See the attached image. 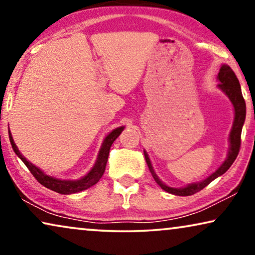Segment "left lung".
Wrapping results in <instances>:
<instances>
[{
	"label": "left lung",
	"mask_w": 255,
	"mask_h": 255,
	"mask_svg": "<svg viewBox=\"0 0 255 255\" xmlns=\"http://www.w3.org/2000/svg\"><path fill=\"white\" fill-rule=\"evenodd\" d=\"M218 81L221 82V83L218 84V88L222 89V90L225 92V95L229 97V99L231 100L232 105L235 107V123L230 132V150H229V156L216 172H214L210 177L204 179L203 181L198 182V184L188 185L184 188H172V187H168L166 185H164L163 182L159 180L155 172H153V168L151 166V163H150L148 153L144 151L145 162L148 164L149 170L151 172L155 181L160 186V188H163L164 191L171 193V194L179 195V196H188L200 192L201 189H203L206 186L209 185L210 182L215 180L217 177L224 174L225 172L230 168L231 165L234 164L237 156H238L239 150H240V144H242V138H240L242 137V129H243L244 121H245V117H246L245 99H244L243 97L238 78H237L236 74L234 73V70H232L230 67L225 66V64L224 66H222V68L220 69V73H218Z\"/></svg>",
	"instance_id": "8db88e82"
}]
</instances>
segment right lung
<instances>
[{
    "mask_svg": "<svg viewBox=\"0 0 255 255\" xmlns=\"http://www.w3.org/2000/svg\"><path fill=\"white\" fill-rule=\"evenodd\" d=\"M123 130H124V127H119L114 129L113 131H111L110 134L106 136V138L104 139V143L102 145V149H100L99 151L98 158H97L95 166H93L92 170L89 172L84 178L80 179V180H74V181L60 180V179H55L53 177H49V175H46L44 172L39 170L37 166H34L33 164L27 162L26 158L21 155L19 150L17 149L15 142H13L11 132L10 131H9V138H10V143H11L13 151L16 152V155L18 156L21 160H23V163L26 165L28 171H30L32 175L37 179L38 182H40V184L42 186H45L46 188L52 189V191L60 193V194H73V193H78V192L84 191V189H88L89 187H91V186H93L99 181V179L103 177L104 172H105L111 145L113 144V142L116 141L117 137L121 134V131Z\"/></svg>",
    "mask_w": 255,
    "mask_h": 255,
    "instance_id": "add662e5",
    "label": "right lung"
}]
</instances>
